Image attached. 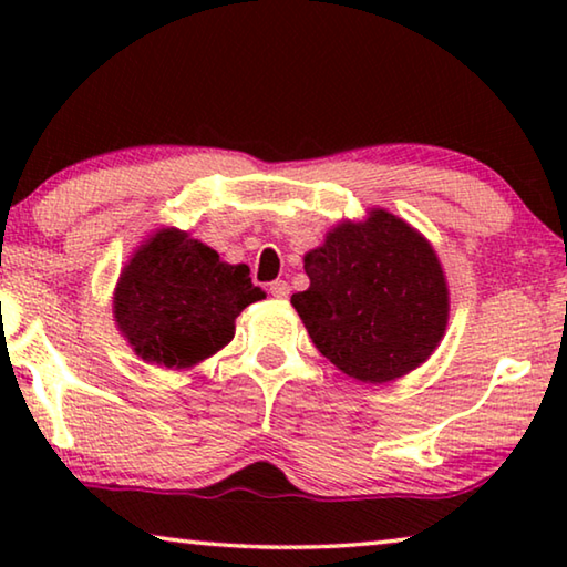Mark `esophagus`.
Instances as JSON below:
<instances>
[{
	"label": "esophagus",
	"mask_w": 567,
	"mask_h": 567,
	"mask_svg": "<svg viewBox=\"0 0 567 567\" xmlns=\"http://www.w3.org/2000/svg\"><path fill=\"white\" fill-rule=\"evenodd\" d=\"M270 292H272V297H277V300H287V297H290V285H287L285 280H275L270 285Z\"/></svg>",
	"instance_id": "34e87169"
}]
</instances>
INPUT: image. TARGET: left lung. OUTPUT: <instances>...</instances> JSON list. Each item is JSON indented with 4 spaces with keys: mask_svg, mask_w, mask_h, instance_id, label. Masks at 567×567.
Here are the masks:
<instances>
[{
    "mask_svg": "<svg viewBox=\"0 0 567 567\" xmlns=\"http://www.w3.org/2000/svg\"><path fill=\"white\" fill-rule=\"evenodd\" d=\"M310 287L292 307L324 358L362 382L408 375L437 348L447 287L437 257L415 229L385 209L334 227L305 255Z\"/></svg>",
    "mask_w": 567,
    "mask_h": 567,
    "instance_id": "left-lung-1",
    "label": "left lung"
}]
</instances>
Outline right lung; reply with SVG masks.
Here are the masks:
<instances>
[{
    "label": "right lung",
    "mask_w": 567,
    "mask_h": 567,
    "mask_svg": "<svg viewBox=\"0 0 567 567\" xmlns=\"http://www.w3.org/2000/svg\"><path fill=\"white\" fill-rule=\"evenodd\" d=\"M265 292L247 265H225L213 247L162 229L124 267L114 318L142 360L192 368L233 340L235 318Z\"/></svg>",
    "instance_id": "add662e5"
}]
</instances>
